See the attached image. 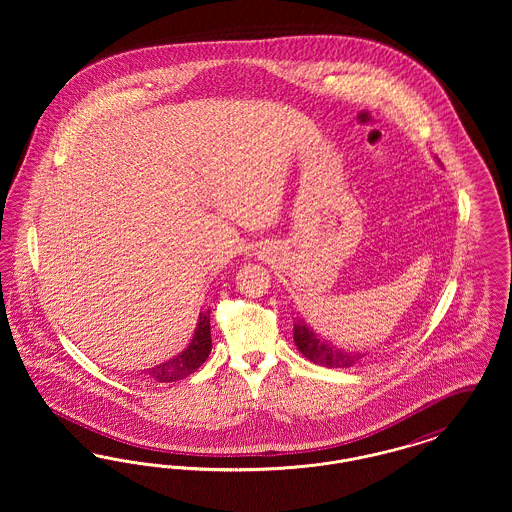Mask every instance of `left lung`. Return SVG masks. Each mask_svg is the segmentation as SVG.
Instances as JSON below:
<instances>
[{
  "instance_id": "left-lung-1",
  "label": "left lung",
  "mask_w": 512,
  "mask_h": 512,
  "mask_svg": "<svg viewBox=\"0 0 512 512\" xmlns=\"http://www.w3.org/2000/svg\"><path fill=\"white\" fill-rule=\"evenodd\" d=\"M293 340H295L297 349L309 361H313L317 365L328 366V368H347L363 359L361 353H347V351H341L338 347L320 340L305 322H297L293 326Z\"/></svg>"
}]
</instances>
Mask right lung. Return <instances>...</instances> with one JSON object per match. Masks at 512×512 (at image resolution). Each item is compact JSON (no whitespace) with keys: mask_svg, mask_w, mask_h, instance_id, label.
Instances as JSON below:
<instances>
[{"mask_svg":"<svg viewBox=\"0 0 512 512\" xmlns=\"http://www.w3.org/2000/svg\"><path fill=\"white\" fill-rule=\"evenodd\" d=\"M211 311H205L199 315V322L195 328L194 340L188 345L186 351L176 355L171 361L163 365L147 368L146 374L155 378L157 382H178L190 376L199 366L205 363V359L211 353Z\"/></svg>","mask_w":512,"mask_h":512,"instance_id":"1","label":"right lung"}]
</instances>
